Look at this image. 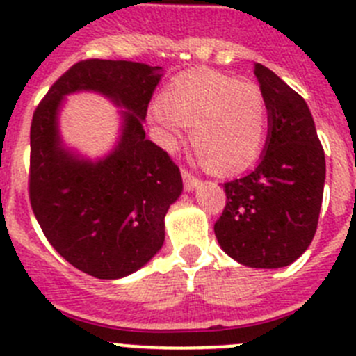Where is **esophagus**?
<instances>
[{
	"instance_id": "34e87169",
	"label": "esophagus",
	"mask_w": 356,
	"mask_h": 356,
	"mask_svg": "<svg viewBox=\"0 0 356 356\" xmlns=\"http://www.w3.org/2000/svg\"><path fill=\"white\" fill-rule=\"evenodd\" d=\"M181 174H182V181H184L186 191H193V189L200 184V179L195 177L188 168H181Z\"/></svg>"
}]
</instances>
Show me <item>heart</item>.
Segmentation results:
<instances>
[{"label": "heart", "instance_id": "b5f03b06", "mask_svg": "<svg viewBox=\"0 0 356 356\" xmlns=\"http://www.w3.org/2000/svg\"><path fill=\"white\" fill-rule=\"evenodd\" d=\"M268 104L259 85L212 69L172 79L149 120L163 143L175 147L181 125L189 127V146L200 163L217 175L243 170L261 153L268 134Z\"/></svg>", "mask_w": 356, "mask_h": 356}]
</instances>
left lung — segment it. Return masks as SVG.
<instances>
[{"mask_svg":"<svg viewBox=\"0 0 356 356\" xmlns=\"http://www.w3.org/2000/svg\"><path fill=\"white\" fill-rule=\"evenodd\" d=\"M268 104V139L257 167L224 182L226 207L213 224L219 245L248 268L275 270L301 257L316 233L325 153L305 99L255 64Z\"/></svg>","mask_w":356,"mask_h":356,"instance_id":"1","label":"left lung"}]
</instances>
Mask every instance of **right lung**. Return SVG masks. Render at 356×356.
Returning <instances> with one entry per match:
<instances>
[{
    "label": "right lung",
    "instance_id": "1",
    "mask_svg": "<svg viewBox=\"0 0 356 356\" xmlns=\"http://www.w3.org/2000/svg\"><path fill=\"white\" fill-rule=\"evenodd\" d=\"M161 67L88 58L71 65L38 104L31 123L29 200L51 247L74 268L116 280L143 268L165 240V213L181 196L182 177L167 151L146 139L144 120ZM92 90L122 112L119 146L90 162L58 136L65 95Z\"/></svg>",
    "mask_w": 356,
    "mask_h": 356
}]
</instances>
